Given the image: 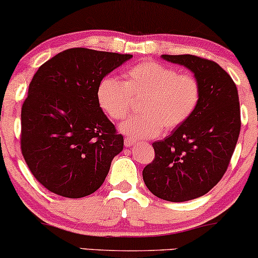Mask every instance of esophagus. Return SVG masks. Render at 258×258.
Masks as SVG:
<instances>
[{"instance_id": "esophagus-1", "label": "esophagus", "mask_w": 258, "mask_h": 258, "mask_svg": "<svg viewBox=\"0 0 258 258\" xmlns=\"http://www.w3.org/2000/svg\"><path fill=\"white\" fill-rule=\"evenodd\" d=\"M123 143H125V147H132V146H135L136 144V142L133 141V139H130V138H125V141H123Z\"/></svg>"}]
</instances>
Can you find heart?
Segmentation results:
<instances>
[{
	"instance_id": "heart-1",
	"label": "heart",
	"mask_w": 258,
	"mask_h": 258,
	"mask_svg": "<svg viewBox=\"0 0 258 258\" xmlns=\"http://www.w3.org/2000/svg\"><path fill=\"white\" fill-rule=\"evenodd\" d=\"M97 99L112 120L123 119L133 102L142 99L141 114L127 119L120 128L135 139H148L158 137L164 126L173 130L184 123L199 105L201 87L193 74L146 60L127 70L125 81L111 76L103 79Z\"/></svg>"
}]
</instances>
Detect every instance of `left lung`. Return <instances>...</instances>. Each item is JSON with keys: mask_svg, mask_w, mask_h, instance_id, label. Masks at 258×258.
I'll return each mask as SVG.
<instances>
[{"mask_svg": "<svg viewBox=\"0 0 258 258\" xmlns=\"http://www.w3.org/2000/svg\"><path fill=\"white\" fill-rule=\"evenodd\" d=\"M161 57L194 73L201 99L184 123L154 142L155 159L144 167L143 180L155 197L182 203L209 193L226 173L240 133V104L232 78L214 60L191 54Z\"/></svg>", "mask_w": 258, "mask_h": 258, "instance_id": "obj_1", "label": "left lung"}]
</instances>
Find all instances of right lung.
Instances as JSON below:
<instances>
[{
  "label": "right lung",
  "instance_id": "1",
  "mask_svg": "<svg viewBox=\"0 0 258 258\" xmlns=\"http://www.w3.org/2000/svg\"><path fill=\"white\" fill-rule=\"evenodd\" d=\"M131 54L70 48L38 68L22 106L20 149L52 193L87 197L104 182L123 137L99 106L103 79Z\"/></svg>",
  "mask_w": 258,
  "mask_h": 258
}]
</instances>
